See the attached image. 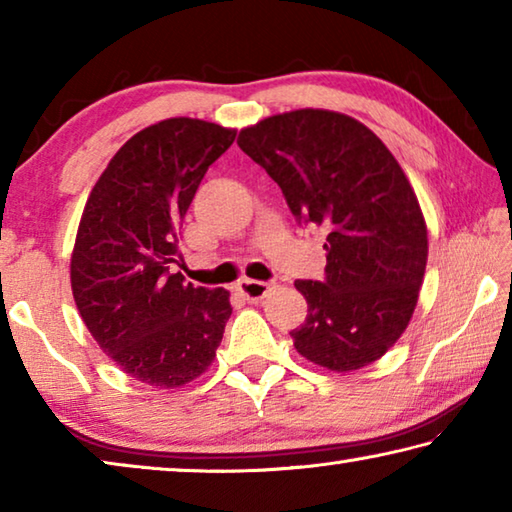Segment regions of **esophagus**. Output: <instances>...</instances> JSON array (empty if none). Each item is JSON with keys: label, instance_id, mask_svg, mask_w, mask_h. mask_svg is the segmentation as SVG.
<instances>
[{"label": "esophagus", "instance_id": "34e87169", "mask_svg": "<svg viewBox=\"0 0 512 512\" xmlns=\"http://www.w3.org/2000/svg\"><path fill=\"white\" fill-rule=\"evenodd\" d=\"M273 287L275 284H271V282H259V280H241L239 284H237V291L241 293V296L244 298H248V300H253V302H257V300H264L268 293L273 291Z\"/></svg>", "mask_w": 512, "mask_h": 512}]
</instances>
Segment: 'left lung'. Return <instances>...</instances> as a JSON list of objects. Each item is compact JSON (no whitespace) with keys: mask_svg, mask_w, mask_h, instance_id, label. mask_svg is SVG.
<instances>
[{"mask_svg":"<svg viewBox=\"0 0 512 512\" xmlns=\"http://www.w3.org/2000/svg\"><path fill=\"white\" fill-rule=\"evenodd\" d=\"M239 149L280 185L300 221L327 228L325 280H298L307 318L293 345L352 372L404 334L427 268V223L386 144L354 117L302 108L241 128Z\"/></svg>","mask_w":512,"mask_h":512,"instance_id":"obj_1","label":"left lung"}]
</instances>
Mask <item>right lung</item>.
Here are the masks:
<instances>
[{
  "mask_svg": "<svg viewBox=\"0 0 512 512\" xmlns=\"http://www.w3.org/2000/svg\"><path fill=\"white\" fill-rule=\"evenodd\" d=\"M235 128L171 117L135 133L92 187L69 262L76 309L99 348L142 384L180 388L216 357L230 293L185 282L178 230Z\"/></svg>",
  "mask_w": 512,
  "mask_h": 512,
  "instance_id": "right-lung-1",
  "label": "right lung"
}]
</instances>
